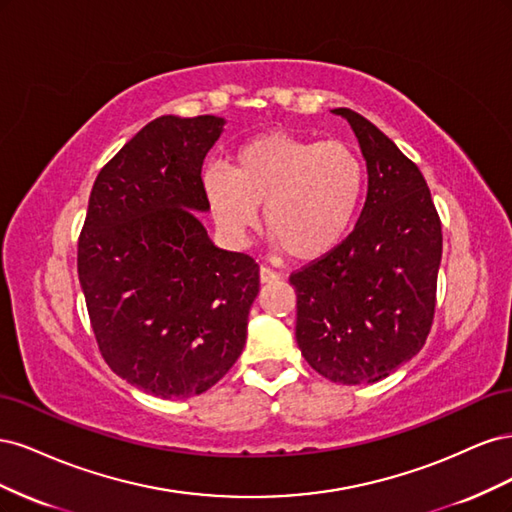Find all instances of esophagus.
I'll list each match as a JSON object with an SVG mask.
<instances>
[{
  "mask_svg": "<svg viewBox=\"0 0 512 512\" xmlns=\"http://www.w3.org/2000/svg\"><path fill=\"white\" fill-rule=\"evenodd\" d=\"M275 280H280V273L262 265V267H260V282H262V284H271V282H275Z\"/></svg>",
  "mask_w": 512,
  "mask_h": 512,
  "instance_id": "34e87169",
  "label": "esophagus"
}]
</instances>
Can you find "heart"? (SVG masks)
<instances>
[{
    "label": "heart",
    "instance_id": "heart-1",
    "mask_svg": "<svg viewBox=\"0 0 512 512\" xmlns=\"http://www.w3.org/2000/svg\"><path fill=\"white\" fill-rule=\"evenodd\" d=\"M365 188L361 158L346 143L271 132L243 143L232 170L213 164L203 190L215 222L245 241L262 209L267 232L282 250L314 260L346 239Z\"/></svg>",
    "mask_w": 512,
    "mask_h": 512
}]
</instances>
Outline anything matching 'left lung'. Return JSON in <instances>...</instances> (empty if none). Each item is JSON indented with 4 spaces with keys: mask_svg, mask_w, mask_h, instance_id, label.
I'll list each match as a JSON object with an SVG mask.
<instances>
[{
    "mask_svg": "<svg viewBox=\"0 0 512 512\" xmlns=\"http://www.w3.org/2000/svg\"><path fill=\"white\" fill-rule=\"evenodd\" d=\"M367 162V198L335 250L290 275L297 344L320 376L339 384L386 378L425 346L436 312L442 224L427 181L389 136L350 108Z\"/></svg>",
    "mask_w": 512,
    "mask_h": 512,
    "instance_id": "left-lung-1",
    "label": "left lung"
}]
</instances>
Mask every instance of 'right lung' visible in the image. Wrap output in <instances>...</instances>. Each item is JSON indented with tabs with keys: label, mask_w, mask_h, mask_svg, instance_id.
Wrapping results in <instances>:
<instances>
[{
	"label": "right lung",
	"mask_w": 512,
	"mask_h": 512,
	"mask_svg": "<svg viewBox=\"0 0 512 512\" xmlns=\"http://www.w3.org/2000/svg\"><path fill=\"white\" fill-rule=\"evenodd\" d=\"M213 115L153 119L106 162L79 237V282L117 376L162 399L205 393L237 363L260 288L252 256L213 245L203 160Z\"/></svg>",
	"instance_id": "add662e5"
}]
</instances>
